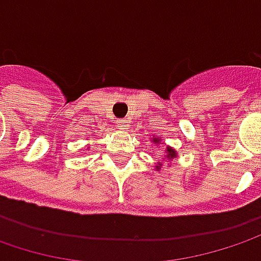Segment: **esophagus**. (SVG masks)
<instances>
[{
	"instance_id": "34e87169",
	"label": "esophagus",
	"mask_w": 261,
	"mask_h": 261,
	"mask_svg": "<svg viewBox=\"0 0 261 261\" xmlns=\"http://www.w3.org/2000/svg\"><path fill=\"white\" fill-rule=\"evenodd\" d=\"M127 125H128V124H127V121H125V119H119V121H118V127H119V128H122V130H124Z\"/></svg>"
}]
</instances>
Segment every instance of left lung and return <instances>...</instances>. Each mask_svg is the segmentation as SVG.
Segmentation results:
<instances>
[{
	"mask_svg": "<svg viewBox=\"0 0 261 261\" xmlns=\"http://www.w3.org/2000/svg\"><path fill=\"white\" fill-rule=\"evenodd\" d=\"M153 142L156 143V142H160V140L155 137V139H153ZM167 152H168V158H174V156H176V150H173L171 147H168V149H167ZM160 165H161V164H160Z\"/></svg>",
	"mask_w": 261,
	"mask_h": 261,
	"instance_id": "obj_1",
	"label": "left lung"
}]
</instances>
